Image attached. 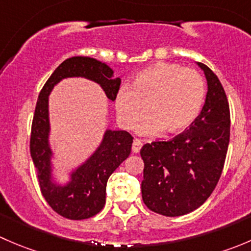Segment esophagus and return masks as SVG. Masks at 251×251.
<instances>
[{
	"mask_svg": "<svg viewBox=\"0 0 251 251\" xmlns=\"http://www.w3.org/2000/svg\"><path fill=\"white\" fill-rule=\"evenodd\" d=\"M142 148V141L138 140V138H135L132 143V151L133 153H140Z\"/></svg>",
	"mask_w": 251,
	"mask_h": 251,
	"instance_id": "34e87169",
	"label": "esophagus"
}]
</instances>
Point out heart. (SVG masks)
I'll return each mask as SVG.
<instances>
[{"mask_svg":"<svg viewBox=\"0 0 251 251\" xmlns=\"http://www.w3.org/2000/svg\"><path fill=\"white\" fill-rule=\"evenodd\" d=\"M206 96L204 78L198 72L173 63H155L136 75L132 87L119 90L115 109L120 123L131 128L151 114L138 127L142 135L163 128L165 135L186 131L201 114Z\"/></svg>","mask_w":251,"mask_h":251,"instance_id":"obj_1","label":"heart"}]
</instances>
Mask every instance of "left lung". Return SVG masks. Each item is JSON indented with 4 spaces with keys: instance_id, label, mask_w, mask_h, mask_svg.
Instances as JSON below:
<instances>
[{
    "instance_id": "left-lung-1",
    "label": "left lung",
    "mask_w": 251,
    "mask_h": 251,
    "mask_svg": "<svg viewBox=\"0 0 251 251\" xmlns=\"http://www.w3.org/2000/svg\"><path fill=\"white\" fill-rule=\"evenodd\" d=\"M207 81L204 107L197 120L170 141L142 147L144 161L142 199L164 216H182L198 209L211 196L226 160L231 115L219 77L203 63Z\"/></svg>"
}]
</instances>
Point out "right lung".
Masks as SVG:
<instances>
[{
	"instance_id": "1",
	"label": "right lung",
	"mask_w": 251,
	"mask_h": 251,
	"mask_svg": "<svg viewBox=\"0 0 251 251\" xmlns=\"http://www.w3.org/2000/svg\"><path fill=\"white\" fill-rule=\"evenodd\" d=\"M81 76L100 83L110 100H115L120 77L104 63L90 57L65 59L53 72L39 95L30 136V154L36 168L40 189L46 201L60 216L85 220L97 215L105 204V188L110 175L130 155L133 137L127 131L107 130L102 143L85 164L72 174L67 186H58L50 179V156L48 144V95L65 77Z\"/></svg>"
}]
</instances>
